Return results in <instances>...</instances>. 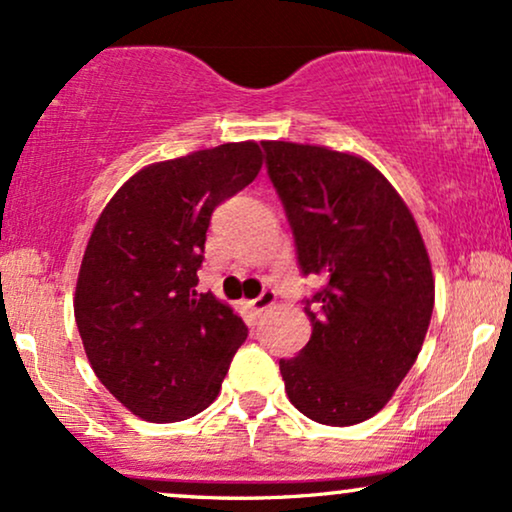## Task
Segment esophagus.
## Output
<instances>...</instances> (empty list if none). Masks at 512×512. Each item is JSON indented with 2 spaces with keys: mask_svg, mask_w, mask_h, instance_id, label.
Wrapping results in <instances>:
<instances>
[{
  "mask_svg": "<svg viewBox=\"0 0 512 512\" xmlns=\"http://www.w3.org/2000/svg\"><path fill=\"white\" fill-rule=\"evenodd\" d=\"M274 302H276V292H274V290H262L260 295H257V297L252 299V302H248V304H250L252 311L260 313V311H264V309H269V306L274 304Z\"/></svg>",
  "mask_w": 512,
  "mask_h": 512,
  "instance_id": "34e87169",
  "label": "esophagus"
}]
</instances>
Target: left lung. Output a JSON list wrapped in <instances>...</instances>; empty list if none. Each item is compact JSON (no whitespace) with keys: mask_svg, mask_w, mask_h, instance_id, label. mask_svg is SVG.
<instances>
[{"mask_svg":"<svg viewBox=\"0 0 512 512\" xmlns=\"http://www.w3.org/2000/svg\"><path fill=\"white\" fill-rule=\"evenodd\" d=\"M267 173L285 208L304 276L311 339L281 360L290 403L325 426H353L407 377L431 323L435 283L417 222L372 163L271 140Z\"/></svg>","mask_w":512,"mask_h":512,"instance_id":"8db88e82","label":"left lung"}]
</instances>
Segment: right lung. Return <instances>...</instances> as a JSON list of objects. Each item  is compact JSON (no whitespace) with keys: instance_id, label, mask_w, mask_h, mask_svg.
<instances>
[{"instance_id":"obj_1","label":"right lung","mask_w":512,"mask_h":512,"mask_svg":"<svg viewBox=\"0 0 512 512\" xmlns=\"http://www.w3.org/2000/svg\"><path fill=\"white\" fill-rule=\"evenodd\" d=\"M260 168L257 142L152 163L95 222L74 318L95 377L135 417L182 421L220 393L248 327L213 292H196V271L213 210Z\"/></svg>"}]
</instances>
